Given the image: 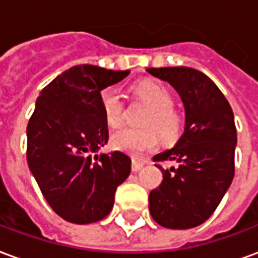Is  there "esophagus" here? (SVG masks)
<instances>
[{
    "instance_id": "esophagus-1",
    "label": "esophagus",
    "mask_w": 258,
    "mask_h": 258,
    "mask_svg": "<svg viewBox=\"0 0 258 258\" xmlns=\"http://www.w3.org/2000/svg\"><path fill=\"white\" fill-rule=\"evenodd\" d=\"M142 167H144V162L137 160V159H133V166H131V168H133V171H134V173L140 171Z\"/></svg>"
}]
</instances>
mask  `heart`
Masks as SVG:
<instances>
[{"mask_svg": "<svg viewBox=\"0 0 258 258\" xmlns=\"http://www.w3.org/2000/svg\"><path fill=\"white\" fill-rule=\"evenodd\" d=\"M135 96L151 107L146 114L144 125L148 128H123L112 135L110 144L116 151L127 155L140 156L145 152L156 149L160 137L164 144H175L181 138L184 130V118L173 106V96L163 85L156 83H141L135 85ZM102 112L106 123L112 128H117L124 121V103L114 88H105L99 95Z\"/></svg>", "mask_w": 258, "mask_h": 258, "instance_id": "1", "label": "heart"}]
</instances>
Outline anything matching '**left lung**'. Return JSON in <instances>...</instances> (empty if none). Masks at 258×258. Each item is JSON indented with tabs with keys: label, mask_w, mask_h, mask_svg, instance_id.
<instances>
[{
	"label": "left lung",
	"mask_w": 258,
	"mask_h": 258,
	"mask_svg": "<svg viewBox=\"0 0 258 258\" xmlns=\"http://www.w3.org/2000/svg\"><path fill=\"white\" fill-rule=\"evenodd\" d=\"M148 72L167 81L184 102V134L173 149L153 162L178 163L162 170V184L149 194L153 220L170 229L198 227L214 213L235 174L236 127L227 98L199 70L185 66L151 68Z\"/></svg>",
	"instance_id": "obj_1"
}]
</instances>
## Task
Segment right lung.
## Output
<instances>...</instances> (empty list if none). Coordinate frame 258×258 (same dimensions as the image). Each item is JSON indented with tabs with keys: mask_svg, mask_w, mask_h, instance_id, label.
I'll return each mask as SVG.
<instances>
[{
	"mask_svg": "<svg viewBox=\"0 0 258 258\" xmlns=\"http://www.w3.org/2000/svg\"><path fill=\"white\" fill-rule=\"evenodd\" d=\"M130 70L79 64L42 88L27 124V163L52 210L73 224L112 211L114 194L131 171L123 152L94 155L109 131L99 95Z\"/></svg>",
	"mask_w": 258,
	"mask_h": 258,
	"instance_id": "right-lung-1",
	"label": "right lung"
}]
</instances>
